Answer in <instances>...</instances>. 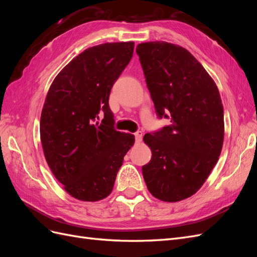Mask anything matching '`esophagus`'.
<instances>
[{
	"label": "esophagus",
	"mask_w": 257,
	"mask_h": 257,
	"mask_svg": "<svg viewBox=\"0 0 257 257\" xmlns=\"http://www.w3.org/2000/svg\"><path fill=\"white\" fill-rule=\"evenodd\" d=\"M135 139H136L137 143H141L142 139H143V132H141V131L136 132V133H135Z\"/></svg>",
	"instance_id": "34e87169"
}]
</instances>
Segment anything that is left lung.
Instances as JSON below:
<instances>
[{"label":"left lung","mask_w":257,"mask_h":257,"mask_svg":"<svg viewBox=\"0 0 257 257\" xmlns=\"http://www.w3.org/2000/svg\"><path fill=\"white\" fill-rule=\"evenodd\" d=\"M136 52L160 118L169 126L144 142L152 158L143 166L147 188L162 201L194 195L207 180L222 151L223 104L214 80L193 54L179 45L147 42Z\"/></svg>","instance_id":"1"}]
</instances>
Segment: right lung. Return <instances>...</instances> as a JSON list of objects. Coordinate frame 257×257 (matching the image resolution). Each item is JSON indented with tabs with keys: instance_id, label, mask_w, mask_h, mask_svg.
<instances>
[{
	"instance_id": "add662e5",
	"label": "right lung",
	"mask_w": 257,
	"mask_h": 257,
	"mask_svg": "<svg viewBox=\"0 0 257 257\" xmlns=\"http://www.w3.org/2000/svg\"><path fill=\"white\" fill-rule=\"evenodd\" d=\"M134 42L93 46L52 81L41 115V142L53 176L76 199L111 193L124 155L135 143L113 127L108 104L114 81L133 57ZM104 119L98 122L99 115Z\"/></svg>"
}]
</instances>
